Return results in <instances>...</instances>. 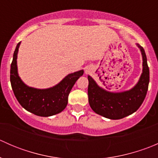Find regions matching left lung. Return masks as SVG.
Instances as JSON below:
<instances>
[{
    "instance_id": "obj_1",
    "label": "left lung",
    "mask_w": 158,
    "mask_h": 158,
    "mask_svg": "<svg viewBox=\"0 0 158 158\" xmlns=\"http://www.w3.org/2000/svg\"><path fill=\"white\" fill-rule=\"evenodd\" d=\"M143 57V73L138 84L131 90L119 93L106 92L92 77L88 76L89 102L97 114L110 119H121L139 109L147 95L150 80L147 57L142 47L138 44Z\"/></svg>"
}]
</instances>
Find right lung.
I'll list each match as a JSON object with an SVG mask.
<instances>
[{
  "instance_id": "right-lung-1",
  "label": "right lung",
  "mask_w": 158,
  "mask_h": 158,
  "mask_svg": "<svg viewBox=\"0 0 158 158\" xmlns=\"http://www.w3.org/2000/svg\"><path fill=\"white\" fill-rule=\"evenodd\" d=\"M20 43L16 47L10 65V83L14 95L27 111L38 116L48 117L61 112L66 107L68 96L83 70L68 75L58 85L47 89H37L25 85L17 74V57Z\"/></svg>"
}]
</instances>
